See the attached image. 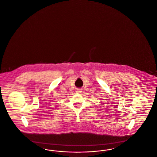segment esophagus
Returning <instances> with one entry per match:
<instances>
[{
  "label": "esophagus",
  "instance_id": "34e87169",
  "mask_svg": "<svg viewBox=\"0 0 157 157\" xmlns=\"http://www.w3.org/2000/svg\"><path fill=\"white\" fill-rule=\"evenodd\" d=\"M76 93H81L82 92V90L81 89H77L76 90Z\"/></svg>",
  "mask_w": 157,
  "mask_h": 157
}]
</instances>
